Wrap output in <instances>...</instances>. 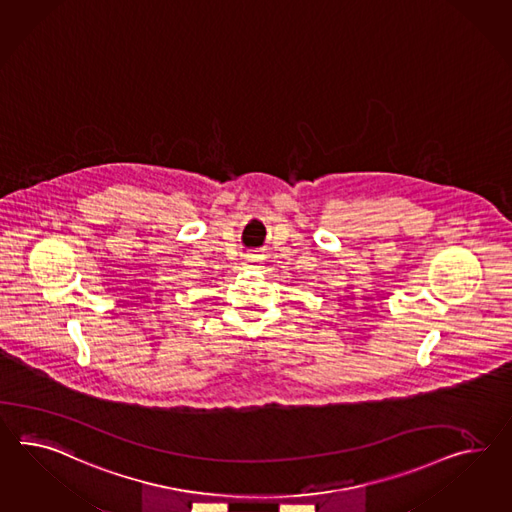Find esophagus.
Returning a JSON list of instances; mask_svg holds the SVG:
<instances>
[{"mask_svg": "<svg viewBox=\"0 0 512 512\" xmlns=\"http://www.w3.org/2000/svg\"><path fill=\"white\" fill-rule=\"evenodd\" d=\"M245 267L249 269H260L262 267V256H256V254H250L245 260Z\"/></svg>", "mask_w": 512, "mask_h": 512, "instance_id": "34e87169", "label": "esophagus"}]
</instances>
